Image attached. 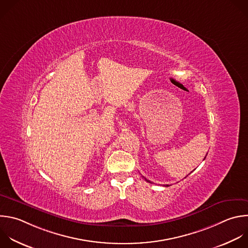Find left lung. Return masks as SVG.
<instances>
[{
	"label": "left lung",
	"instance_id": "obj_1",
	"mask_svg": "<svg viewBox=\"0 0 248 248\" xmlns=\"http://www.w3.org/2000/svg\"><path fill=\"white\" fill-rule=\"evenodd\" d=\"M204 158H205V157H204ZM145 180H146V181H147V182H149V183H151V181H149V180H147V179H146V178H145ZM167 187H169V185H167Z\"/></svg>",
	"mask_w": 248,
	"mask_h": 248
}]
</instances>
